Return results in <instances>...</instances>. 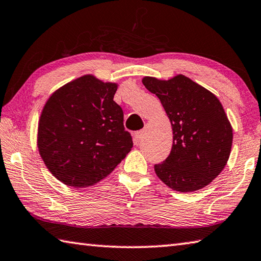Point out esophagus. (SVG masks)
<instances>
[{
	"mask_svg": "<svg viewBox=\"0 0 261 261\" xmlns=\"http://www.w3.org/2000/svg\"><path fill=\"white\" fill-rule=\"evenodd\" d=\"M144 138V131L140 130V131H137L134 134V141L137 144L139 143V141Z\"/></svg>",
	"mask_w": 261,
	"mask_h": 261,
	"instance_id": "1",
	"label": "esophagus"
}]
</instances>
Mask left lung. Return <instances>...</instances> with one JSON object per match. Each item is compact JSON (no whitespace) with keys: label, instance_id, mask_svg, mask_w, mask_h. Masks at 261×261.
<instances>
[{"label":"left lung","instance_id":"8db88e82","mask_svg":"<svg viewBox=\"0 0 261 261\" xmlns=\"http://www.w3.org/2000/svg\"><path fill=\"white\" fill-rule=\"evenodd\" d=\"M172 126L171 153L155 164L156 176L173 191H198L217 178L229 159L233 127L215 94L182 74L170 80L145 76Z\"/></svg>","mask_w":261,"mask_h":261}]
</instances>
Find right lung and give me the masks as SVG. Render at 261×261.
Returning a JSON list of instances; mask_svg holds the SVG:
<instances>
[{"label": "right lung", "mask_w": 261, "mask_h": 261, "mask_svg": "<svg viewBox=\"0 0 261 261\" xmlns=\"http://www.w3.org/2000/svg\"><path fill=\"white\" fill-rule=\"evenodd\" d=\"M118 84L92 74L66 83L51 94L37 126V148L52 176L75 188L106 178L134 143L113 100Z\"/></svg>", "instance_id": "obj_1"}]
</instances>
